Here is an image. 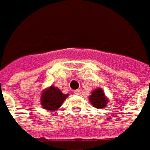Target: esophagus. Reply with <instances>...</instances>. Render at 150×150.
Listing matches in <instances>:
<instances>
[{
  "instance_id": "1",
  "label": "esophagus",
  "mask_w": 150,
  "mask_h": 150,
  "mask_svg": "<svg viewBox=\"0 0 150 150\" xmlns=\"http://www.w3.org/2000/svg\"><path fill=\"white\" fill-rule=\"evenodd\" d=\"M74 93H75V94H76V95H79V94H81V90H80V89L75 90V91H74Z\"/></svg>"
}]
</instances>
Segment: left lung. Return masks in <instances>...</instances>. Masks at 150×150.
<instances>
[{"label":"left lung","instance_id":"8db88e82","mask_svg":"<svg viewBox=\"0 0 150 150\" xmlns=\"http://www.w3.org/2000/svg\"><path fill=\"white\" fill-rule=\"evenodd\" d=\"M88 99L91 105L97 109L105 108L109 101V100L105 96L101 88H98L93 90L91 92V94L88 97Z\"/></svg>","mask_w":150,"mask_h":150}]
</instances>
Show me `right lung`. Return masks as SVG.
Wrapping results in <instances>:
<instances>
[{
  "instance_id": "right-lung-1",
  "label": "right lung",
  "mask_w": 150,
  "mask_h": 150,
  "mask_svg": "<svg viewBox=\"0 0 150 150\" xmlns=\"http://www.w3.org/2000/svg\"><path fill=\"white\" fill-rule=\"evenodd\" d=\"M68 96L69 94H64L58 88L50 86L42 91L40 104L43 108L47 111H55L61 107Z\"/></svg>"
}]
</instances>
